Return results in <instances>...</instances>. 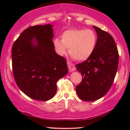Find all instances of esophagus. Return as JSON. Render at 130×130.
<instances>
[{"label": "esophagus", "mask_w": 130, "mask_h": 130, "mask_svg": "<svg viewBox=\"0 0 130 130\" xmlns=\"http://www.w3.org/2000/svg\"><path fill=\"white\" fill-rule=\"evenodd\" d=\"M67 65H68L69 72H74V71H75L76 67L72 63H71L70 61H67Z\"/></svg>", "instance_id": "1"}]
</instances>
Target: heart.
Masks as SVG:
<instances>
[{"mask_svg": "<svg viewBox=\"0 0 130 130\" xmlns=\"http://www.w3.org/2000/svg\"><path fill=\"white\" fill-rule=\"evenodd\" d=\"M55 50L63 56L69 48V53L74 59L82 61L88 59L93 54L97 45V35L90 29H70L66 30L61 39L53 40Z\"/></svg>", "mask_w": 130, "mask_h": 130, "instance_id": "1", "label": "heart"}]
</instances>
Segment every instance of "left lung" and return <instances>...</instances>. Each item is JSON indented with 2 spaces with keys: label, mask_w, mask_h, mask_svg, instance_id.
<instances>
[{
  "label": "left lung",
  "mask_w": 130,
  "mask_h": 130,
  "mask_svg": "<svg viewBox=\"0 0 130 130\" xmlns=\"http://www.w3.org/2000/svg\"><path fill=\"white\" fill-rule=\"evenodd\" d=\"M93 27L98 36L95 50L86 60L76 66L83 77L76 86V92L84 101H96L107 93L118 66L119 54L113 37L96 26Z\"/></svg>",
  "instance_id": "8db88e82"
}]
</instances>
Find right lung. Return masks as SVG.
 <instances>
[{
  "label": "right lung",
  "mask_w": 130,
  "mask_h": 130,
  "mask_svg": "<svg viewBox=\"0 0 130 130\" xmlns=\"http://www.w3.org/2000/svg\"><path fill=\"white\" fill-rule=\"evenodd\" d=\"M53 25H35L24 30L12 49L13 76L28 97L47 101L57 91V82L68 73L66 60L53 45Z\"/></svg>",
  "instance_id": "1"
}]
</instances>
